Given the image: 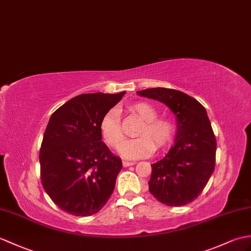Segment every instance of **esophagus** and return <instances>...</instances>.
I'll use <instances>...</instances> for the list:
<instances>
[{
  "label": "esophagus",
  "mask_w": 251,
  "mask_h": 251,
  "mask_svg": "<svg viewBox=\"0 0 251 251\" xmlns=\"http://www.w3.org/2000/svg\"><path fill=\"white\" fill-rule=\"evenodd\" d=\"M136 165V161H128V160H123V166L124 167H129Z\"/></svg>",
  "instance_id": "34e87169"
}]
</instances>
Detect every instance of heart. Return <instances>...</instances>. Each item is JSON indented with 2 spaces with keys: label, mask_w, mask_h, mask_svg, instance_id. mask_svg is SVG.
<instances>
[{
  "label": "heart",
  "mask_w": 251,
  "mask_h": 251,
  "mask_svg": "<svg viewBox=\"0 0 251 251\" xmlns=\"http://www.w3.org/2000/svg\"><path fill=\"white\" fill-rule=\"evenodd\" d=\"M143 122L137 131L138 138H124L122 130L119 111L111 109L104 114L100 123V129L106 142L112 148L119 147V153L127 159H138L149 156L157 149H161L171 142L176 133V124L166 118H157L158 112L155 107L148 102H136L129 107Z\"/></svg>",
  "instance_id": "obj_1"
}]
</instances>
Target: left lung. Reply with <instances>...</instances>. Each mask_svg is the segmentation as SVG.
Wrapping results in <instances>:
<instances>
[{"label": "left lung", "instance_id": "1", "mask_svg": "<svg viewBox=\"0 0 251 251\" xmlns=\"http://www.w3.org/2000/svg\"><path fill=\"white\" fill-rule=\"evenodd\" d=\"M137 94L165 103L176 119L174 144L152 165L149 190L166 205L188 204L204 189L215 168L216 139L206 110L191 96L166 87Z\"/></svg>", "mask_w": 251, "mask_h": 251}]
</instances>
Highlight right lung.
I'll use <instances>...</instances> for the list:
<instances>
[{
  "instance_id": "right-lung-1",
  "label": "right lung",
  "mask_w": 251,
  "mask_h": 251,
  "mask_svg": "<svg viewBox=\"0 0 251 251\" xmlns=\"http://www.w3.org/2000/svg\"><path fill=\"white\" fill-rule=\"evenodd\" d=\"M124 95H78L52 113L39 152L40 176L44 189L63 211L90 216L112 195L123 165L101 141L100 123Z\"/></svg>"
}]
</instances>
